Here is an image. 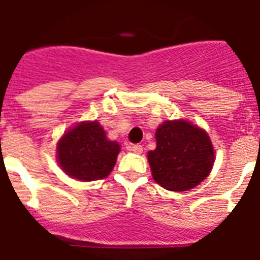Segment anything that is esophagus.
<instances>
[{
  "mask_svg": "<svg viewBox=\"0 0 260 260\" xmlns=\"http://www.w3.org/2000/svg\"><path fill=\"white\" fill-rule=\"evenodd\" d=\"M128 150L135 152V154H142L143 146H140V144H131V146H128Z\"/></svg>",
  "mask_w": 260,
  "mask_h": 260,
  "instance_id": "34e87169",
  "label": "esophagus"
}]
</instances>
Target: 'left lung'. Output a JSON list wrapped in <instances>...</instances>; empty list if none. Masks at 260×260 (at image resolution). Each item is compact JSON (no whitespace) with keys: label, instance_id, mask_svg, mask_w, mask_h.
<instances>
[{"label":"left lung","instance_id":"1","mask_svg":"<svg viewBox=\"0 0 260 260\" xmlns=\"http://www.w3.org/2000/svg\"><path fill=\"white\" fill-rule=\"evenodd\" d=\"M156 148L148 152L155 182L171 191L193 189L209 175L213 146L201 128L185 121H165L155 134Z\"/></svg>","mask_w":260,"mask_h":260}]
</instances>
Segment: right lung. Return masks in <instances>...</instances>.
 Segmentation results:
<instances>
[{
  "label": "right lung",
  "mask_w": 260,
  "mask_h": 260,
  "mask_svg": "<svg viewBox=\"0 0 260 260\" xmlns=\"http://www.w3.org/2000/svg\"><path fill=\"white\" fill-rule=\"evenodd\" d=\"M120 146L106 139L97 121L81 122L58 143V162L63 171L79 181L104 179L113 170Z\"/></svg>",
  "instance_id": "1"
}]
</instances>
